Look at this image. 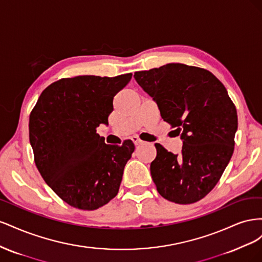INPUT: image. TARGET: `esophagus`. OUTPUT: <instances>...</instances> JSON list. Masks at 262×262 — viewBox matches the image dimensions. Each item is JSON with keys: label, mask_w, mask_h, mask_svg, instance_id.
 <instances>
[{"label": "esophagus", "mask_w": 262, "mask_h": 262, "mask_svg": "<svg viewBox=\"0 0 262 262\" xmlns=\"http://www.w3.org/2000/svg\"><path fill=\"white\" fill-rule=\"evenodd\" d=\"M132 142H133V143H134V145H136V146H139V145H142V144H143V142H142L139 138H137V137H132Z\"/></svg>", "instance_id": "34e87169"}]
</instances>
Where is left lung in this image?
Instances as JSON below:
<instances>
[{
  "label": "left lung",
  "instance_id": "left-lung-1",
  "mask_svg": "<svg viewBox=\"0 0 262 262\" xmlns=\"http://www.w3.org/2000/svg\"><path fill=\"white\" fill-rule=\"evenodd\" d=\"M157 104L161 117L180 134V154L156 143L150 175L157 191L171 202L201 200L231 161L237 131L236 107L225 86L210 71L181 63L134 73Z\"/></svg>",
  "mask_w": 262,
  "mask_h": 262
}]
</instances>
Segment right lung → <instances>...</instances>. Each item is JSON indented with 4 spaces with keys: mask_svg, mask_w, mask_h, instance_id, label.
Masks as SVG:
<instances>
[{
    "mask_svg": "<svg viewBox=\"0 0 262 262\" xmlns=\"http://www.w3.org/2000/svg\"><path fill=\"white\" fill-rule=\"evenodd\" d=\"M132 74L83 75L49 85L29 117V141L40 175L61 199L80 210H96L114 199L132 141L109 145L96 133L108 124L113 100Z\"/></svg>",
    "mask_w": 262,
    "mask_h": 262,
    "instance_id": "right-lung-1",
    "label": "right lung"
}]
</instances>
